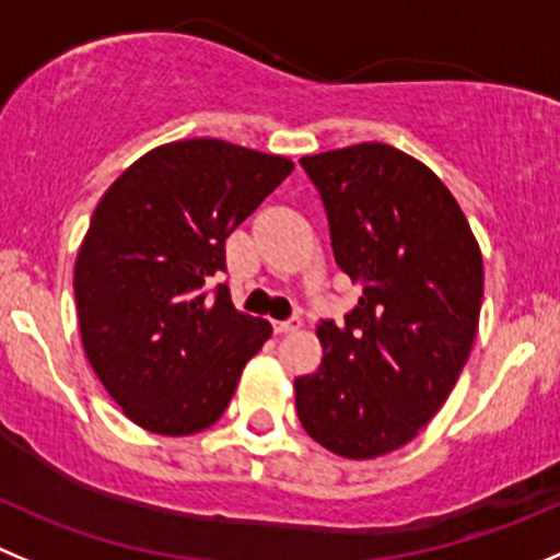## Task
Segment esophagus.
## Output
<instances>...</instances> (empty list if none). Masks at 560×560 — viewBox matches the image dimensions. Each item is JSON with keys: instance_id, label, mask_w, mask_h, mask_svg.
Masks as SVG:
<instances>
[{"instance_id": "obj_1", "label": "esophagus", "mask_w": 560, "mask_h": 560, "mask_svg": "<svg viewBox=\"0 0 560 560\" xmlns=\"http://www.w3.org/2000/svg\"><path fill=\"white\" fill-rule=\"evenodd\" d=\"M302 327V318L300 316H291L289 322H275V332L277 335H289V332H296V329Z\"/></svg>"}]
</instances>
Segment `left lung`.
<instances>
[{"instance_id":"left-lung-1","label":"left lung","mask_w":560,"mask_h":560,"mask_svg":"<svg viewBox=\"0 0 560 560\" xmlns=\"http://www.w3.org/2000/svg\"><path fill=\"white\" fill-rule=\"evenodd\" d=\"M322 195L335 264L360 283L324 360L294 382L307 434L346 459L407 445L454 390L478 329L483 260L456 197L385 142L302 156Z\"/></svg>"}]
</instances>
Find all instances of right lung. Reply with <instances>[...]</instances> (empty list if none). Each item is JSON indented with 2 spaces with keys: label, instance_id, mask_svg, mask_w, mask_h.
Masks as SVG:
<instances>
[{
  "label": "right lung",
  "instance_id": "right-lung-1",
  "mask_svg": "<svg viewBox=\"0 0 560 560\" xmlns=\"http://www.w3.org/2000/svg\"><path fill=\"white\" fill-rule=\"evenodd\" d=\"M294 170L285 156L197 137L137 159L90 220L73 266L79 332L95 376L145 431L186 436L231 404L271 324L233 307L225 238Z\"/></svg>",
  "mask_w": 560,
  "mask_h": 560
}]
</instances>
